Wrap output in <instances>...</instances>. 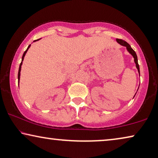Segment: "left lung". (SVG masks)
<instances>
[{
    "mask_svg": "<svg viewBox=\"0 0 158 158\" xmlns=\"http://www.w3.org/2000/svg\"><path fill=\"white\" fill-rule=\"evenodd\" d=\"M116 41H117L118 42V43H119L120 44H121V45L126 47L127 50H128V51L129 52V53H131V55H133V58H134V62H135V63L136 67H137L138 71V72H139V74H140V68H139V64H138V56H137V55H136L135 52L134 51L133 49L131 48V45L128 43V42H126V41L123 40H121V39H116Z\"/></svg>",
    "mask_w": 158,
    "mask_h": 158,
    "instance_id": "left-lung-1",
    "label": "left lung"
}]
</instances>
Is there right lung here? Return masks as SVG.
I'll list each match as a JSON object with an SVG mask.
<instances>
[{
	"mask_svg": "<svg viewBox=\"0 0 158 158\" xmlns=\"http://www.w3.org/2000/svg\"><path fill=\"white\" fill-rule=\"evenodd\" d=\"M37 40H35L34 42H35V41H37ZM30 44L29 46H28V48H27L26 50L25 51V52L23 53V56H22V62H21L20 64V67H19V70H18V85H19V81H20V70H21V65H22V64H23V60H24V56H25V54H26L27 51L28 50V49L30 48Z\"/></svg>",
	"mask_w": 158,
	"mask_h": 158,
	"instance_id": "obj_1",
	"label": "right lung"
}]
</instances>
